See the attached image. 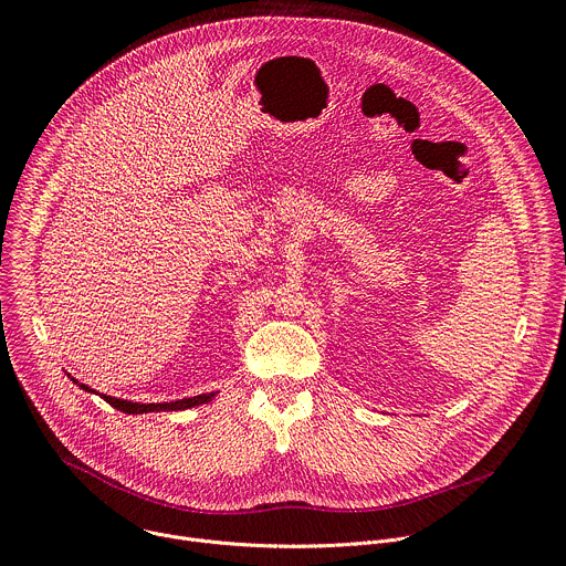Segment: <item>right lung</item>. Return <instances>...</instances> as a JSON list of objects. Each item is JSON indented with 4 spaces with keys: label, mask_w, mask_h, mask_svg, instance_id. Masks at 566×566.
<instances>
[{
    "label": "right lung",
    "mask_w": 566,
    "mask_h": 566,
    "mask_svg": "<svg viewBox=\"0 0 566 566\" xmlns=\"http://www.w3.org/2000/svg\"><path fill=\"white\" fill-rule=\"evenodd\" d=\"M80 389H85L90 394H96L101 396L103 400H107L112 408L125 412V415H147V412H175V410H190V408H197V406H203V402H210L219 391H206V394H197V396H186V398H177V400H164V402H136V400H125V398H116V396H107V394H101L96 389H92L90 385L85 382H77L71 374H66Z\"/></svg>",
    "instance_id": "1"
}]
</instances>
